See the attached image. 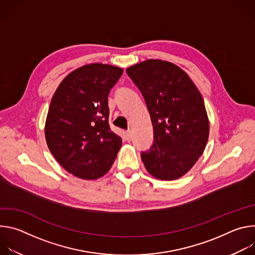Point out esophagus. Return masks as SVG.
Returning a JSON list of instances; mask_svg holds the SVG:
<instances>
[{"instance_id":"esophagus-1","label":"esophagus","mask_w":255,"mask_h":255,"mask_svg":"<svg viewBox=\"0 0 255 255\" xmlns=\"http://www.w3.org/2000/svg\"><path fill=\"white\" fill-rule=\"evenodd\" d=\"M126 139H127V141H131L132 140V133H131V131H127L126 132Z\"/></svg>"}]
</instances>
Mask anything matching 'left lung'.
I'll return each mask as SVG.
<instances>
[{
	"instance_id": "left-lung-1",
	"label": "left lung",
	"mask_w": 255,
	"mask_h": 255,
	"mask_svg": "<svg viewBox=\"0 0 255 255\" xmlns=\"http://www.w3.org/2000/svg\"><path fill=\"white\" fill-rule=\"evenodd\" d=\"M146 103L154 141L141 152L146 170L162 180L185 175L203 154L210 124L203 97L186 71L147 59L126 69Z\"/></svg>"
}]
</instances>
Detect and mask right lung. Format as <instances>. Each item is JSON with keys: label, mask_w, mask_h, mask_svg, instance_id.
<instances>
[{"label": "right lung", "mask_w": 255, "mask_h": 255, "mask_svg": "<svg viewBox=\"0 0 255 255\" xmlns=\"http://www.w3.org/2000/svg\"><path fill=\"white\" fill-rule=\"evenodd\" d=\"M123 74L118 66L90 63L56 89L45 122L47 146L69 173L97 179L110 170L122 139L109 126L108 95Z\"/></svg>", "instance_id": "obj_1"}]
</instances>
